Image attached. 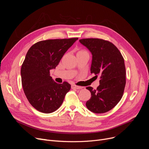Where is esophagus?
<instances>
[{
    "mask_svg": "<svg viewBox=\"0 0 149 149\" xmlns=\"http://www.w3.org/2000/svg\"><path fill=\"white\" fill-rule=\"evenodd\" d=\"M71 88L72 89H82L81 86H76V85H71Z\"/></svg>",
    "mask_w": 149,
    "mask_h": 149,
    "instance_id": "1",
    "label": "esophagus"
}]
</instances>
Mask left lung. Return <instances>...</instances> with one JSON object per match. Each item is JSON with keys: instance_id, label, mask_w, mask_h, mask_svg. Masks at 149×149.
<instances>
[{"instance_id": "1", "label": "left lung", "mask_w": 149, "mask_h": 149, "mask_svg": "<svg viewBox=\"0 0 149 149\" xmlns=\"http://www.w3.org/2000/svg\"><path fill=\"white\" fill-rule=\"evenodd\" d=\"M79 42L92 54L91 73L100 76L96 89L86 88L91 97L86 106L94 113H104L114 108L123 97L126 83L124 60L118 48L109 41L84 38Z\"/></svg>"}]
</instances>
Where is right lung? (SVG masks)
<instances>
[{"mask_svg": "<svg viewBox=\"0 0 149 149\" xmlns=\"http://www.w3.org/2000/svg\"><path fill=\"white\" fill-rule=\"evenodd\" d=\"M78 38L40 41L31 46L21 67L22 87L28 101L35 109L52 113L59 108L71 89L67 82L58 84L49 74L63 56Z\"/></svg>", "mask_w": 149, "mask_h": 149, "instance_id": "add662e5", "label": "right lung"}]
</instances>
